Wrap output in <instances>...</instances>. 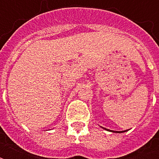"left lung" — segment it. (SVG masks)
<instances>
[{
    "instance_id": "obj_1",
    "label": "left lung",
    "mask_w": 159,
    "mask_h": 159,
    "mask_svg": "<svg viewBox=\"0 0 159 159\" xmlns=\"http://www.w3.org/2000/svg\"><path fill=\"white\" fill-rule=\"evenodd\" d=\"M102 127V126H101ZM102 129H106V130L107 131H111V132H114V133H124V132H126V131L128 130H123V131H114V130H111V129H106V128H103V127H102Z\"/></svg>"
}]
</instances>
